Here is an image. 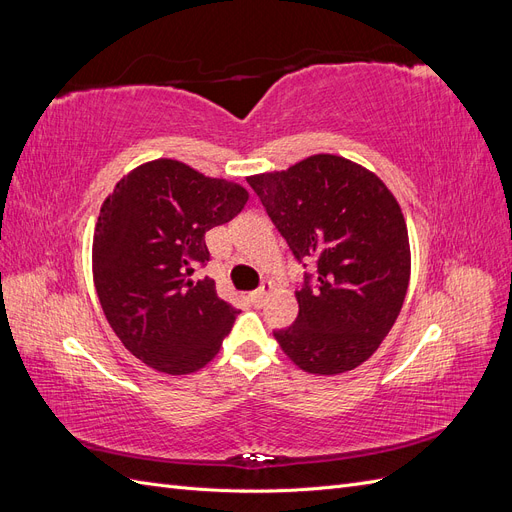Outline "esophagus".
<instances>
[{"instance_id":"esophagus-1","label":"esophagus","mask_w":512,"mask_h":512,"mask_svg":"<svg viewBox=\"0 0 512 512\" xmlns=\"http://www.w3.org/2000/svg\"><path fill=\"white\" fill-rule=\"evenodd\" d=\"M271 282H265V284H262L258 290H254L252 292V303L254 305H262V303H265V299H267V294L271 292Z\"/></svg>"}]
</instances>
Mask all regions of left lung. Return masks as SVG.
Returning a JSON list of instances; mask_svg holds the SVG:
<instances>
[{
	"instance_id": "1",
	"label": "left lung",
	"mask_w": 512,
	"mask_h": 512,
	"mask_svg": "<svg viewBox=\"0 0 512 512\" xmlns=\"http://www.w3.org/2000/svg\"><path fill=\"white\" fill-rule=\"evenodd\" d=\"M299 262H316L297 290L299 316L273 331L288 359L318 376L365 363L389 335L410 282L401 207L380 177L333 153L247 177Z\"/></svg>"
}]
</instances>
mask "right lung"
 Here are the masks:
<instances>
[{"label": "right lung", "mask_w": 512, "mask_h": 512, "mask_svg": "<svg viewBox=\"0 0 512 512\" xmlns=\"http://www.w3.org/2000/svg\"><path fill=\"white\" fill-rule=\"evenodd\" d=\"M247 190L160 158L123 177L100 209L94 284L104 316L136 359L170 376L220 352L237 309L194 271L209 262L205 232L230 222Z\"/></svg>", "instance_id": "right-lung-1"}]
</instances>
